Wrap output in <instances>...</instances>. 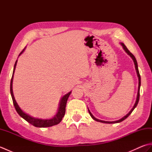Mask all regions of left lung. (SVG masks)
<instances>
[{
	"mask_svg": "<svg viewBox=\"0 0 152 152\" xmlns=\"http://www.w3.org/2000/svg\"><path fill=\"white\" fill-rule=\"evenodd\" d=\"M121 44L122 45L123 48H124V49L125 50V51H126V52L127 53L128 55H129V56L131 57L132 59H133V61H134V65H135V69H136V70H137V75H138V95H137V101L136 102H135V104L133 106V108H132L131 110L128 113V114L126 115L125 116H124V118H121V119H119V120H118V121H102V120H99V119L95 118L94 116L93 115V114L91 113V112L89 111V110L88 109V111H89V113L90 115L91 116V118L94 119V120L96 121H99V122H101V123H105V124H116V123H119V122H121L122 121L125 120V119L127 118L129 115L132 112H133L134 110V109L136 108V106H137L138 103V101H139V98H140V84H141V81H140V73H139V71H138V64H137V61L136 60V58L134 57V56L133 55V53H131L130 52V51L129 50L127 47L125 46V45L124 44V43H121Z\"/></svg>",
	"mask_w": 152,
	"mask_h": 152,
	"instance_id": "8db88e82",
	"label": "left lung"
}]
</instances>
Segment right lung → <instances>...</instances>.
<instances>
[{"label":"right lung","mask_w":152,"mask_h":152,"mask_svg":"<svg viewBox=\"0 0 152 152\" xmlns=\"http://www.w3.org/2000/svg\"><path fill=\"white\" fill-rule=\"evenodd\" d=\"M25 49L22 50L19 56L23 52ZM17 61H15V64H14V71H13V74L12 76V79L10 81V93H11V95H12V101L13 103H14V107L16 110V111L18 113V114L21 116V118L25 119L27 122L29 123L31 125H33L34 127H51V126H53L55 125H57L62 120L63 118L64 117V114H65V110H66V102L68 98H69V95H70L71 91L69 92V93H67L66 95H64L63 97L61 99V101L60 102V105H59V110H58L57 114L56 115H55V117L51 118L50 119H36V118H33L31 117L30 115H28L27 114H25V112H23L21 110V109L19 108V106L16 102L14 94H13V91H12V81H13V77H14V73L15 71V69L16 66V64H17Z\"/></svg>","instance_id":"add662e5"}]
</instances>
